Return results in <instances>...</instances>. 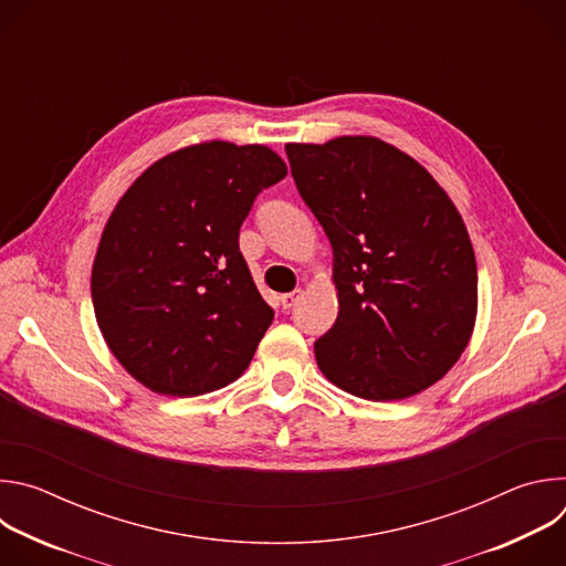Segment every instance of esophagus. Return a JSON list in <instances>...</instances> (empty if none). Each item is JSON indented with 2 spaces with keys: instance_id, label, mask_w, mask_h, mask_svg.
Wrapping results in <instances>:
<instances>
[{
  "instance_id": "1",
  "label": "esophagus",
  "mask_w": 566,
  "mask_h": 566,
  "mask_svg": "<svg viewBox=\"0 0 566 566\" xmlns=\"http://www.w3.org/2000/svg\"><path fill=\"white\" fill-rule=\"evenodd\" d=\"M300 295H302V291H300V289H297V291H291V293H284V295L280 297L282 308H291V306H295V304H297V300H300Z\"/></svg>"
}]
</instances>
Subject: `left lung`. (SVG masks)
Returning a JSON list of instances; mask_svg holds the SVG:
<instances>
[{"label":"left lung","instance_id":"1","mask_svg":"<svg viewBox=\"0 0 566 566\" xmlns=\"http://www.w3.org/2000/svg\"><path fill=\"white\" fill-rule=\"evenodd\" d=\"M300 197L329 237L338 317L315 360L367 400L410 398L461 358L476 319L465 223L434 177L374 136L286 143Z\"/></svg>","mask_w":566,"mask_h":566}]
</instances>
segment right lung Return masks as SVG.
<instances>
[{
  "label": "right lung",
  "mask_w": 566,
  "mask_h": 566,
  "mask_svg": "<svg viewBox=\"0 0 566 566\" xmlns=\"http://www.w3.org/2000/svg\"><path fill=\"white\" fill-rule=\"evenodd\" d=\"M266 145L206 140L151 164L109 214L92 269L101 334L140 385L199 396L237 380L273 322L239 228L286 177Z\"/></svg>",
  "instance_id": "add662e5"
}]
</instances>
